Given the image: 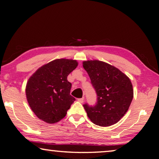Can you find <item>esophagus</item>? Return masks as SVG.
<instances>
[{
    "instance_id": "obj_1",
    "label": "esophagus",
    "mask_w": 159,
    "mask_h": 159,
    "mask_svg": "<svg viewBox=\"0 0 159 159\" xmlns=\"http://www.w3.org/2000/svg\"><path fill=\"white\" fill-rule=\"evenodd\" d=\"M84 97H83V98H80V99H78V101H79V102H80V103H83V102H84Z\"/></svg>"
}]
</instances>
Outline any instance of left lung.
I'll use <instances>...</instances> for the list:
<instances>
[{"label": "left lung", "instance_id": "8db88e82", "mask_svg": "<svg viewBox=\"0 0 159 159\" xmlns=\"http://www.w3.org/2000/svg\"><path fill=\"white\" fill-rule=\"evenodd\" d=\"M83 67L97 95L96 105H83L89 119L105 127L116 124L127 112L134 97L129 78L114 66L99 60L84 61Z\"/></svg>", "mask_w": 159, "mask_h": 159}]
</instances>
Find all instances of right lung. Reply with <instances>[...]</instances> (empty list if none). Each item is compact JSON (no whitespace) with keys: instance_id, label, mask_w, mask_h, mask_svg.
<instances>
[{"instance_id":"right-lung-1","label":"right lung","mask_w":159,"mask_h":159,"mask_svg":"<svg viewBox=\"0 0 159 159\" xmlns=\"http://www.w3.org/2000/svg\"><path fill=\"white\" fill-rule=\"evenodd\" d=\"M78 66L71 59H56L39 67L28 79L25 94L30 108L39 119L54 124L64 118L75 98L70 95L67 76Z\"/></svg>"}]
</instances>
